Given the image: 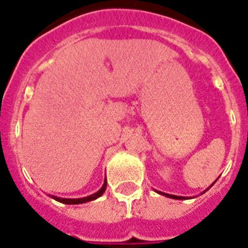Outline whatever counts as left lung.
Listing matches in <instances>:
<instances>
[{
  "instance_id": "8db88e82",
  "label": "left lung",
  "mask_w": 248,
  "mask_h": 248,
  "mask_svg": "<svg viewBox=\"0 0 248 248\" xmlns=\"http://www.w3.org/2000/svg\"><path fill=\"white\" fill-rule=\"evenodd\" d=\"M215 181H217V180H215ZM213 185H214V182H213ZM213 185H210V186H209V188H210V187L213 186ZM209 188H206V190H205V191H208ZM205 191H204V192H205ZM155 192H158V194L163 195V196L170 197V199H176V200H185V199H188V197H185V196H177V195L166 194V192H162V191H156V190H155ZM204 192H202V194H204ZM190 199H191V197H190Z\"/></svg>"
}]
</instances>
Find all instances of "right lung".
I'll return each instance as SVG.
<instances>
[{
	"mask_svg": "<svg viewBox=\"0 0 248 248\" xmlns=\"http://www.w3.org/2000/svg\"><path fill=\"white\" fill-rule=\"evenodd\" d=\"M106 188H107V180H104L103 186L100 187V190L98 191V192H95V194L90 195V196L80 197V199H63V197L54 196V195H49V196H51L52 199H54V200H56V201H58V202H62V204H67V205L84 204V202H89V201L95 200V199H98V197L102 196V195L104 194V191H106Z\"/></svg>",
	"mask_w": 248,
	"mask_h": 248,
	"instance_id": "right-lung-1",
	"label": "right lung"
}]
</instances>
